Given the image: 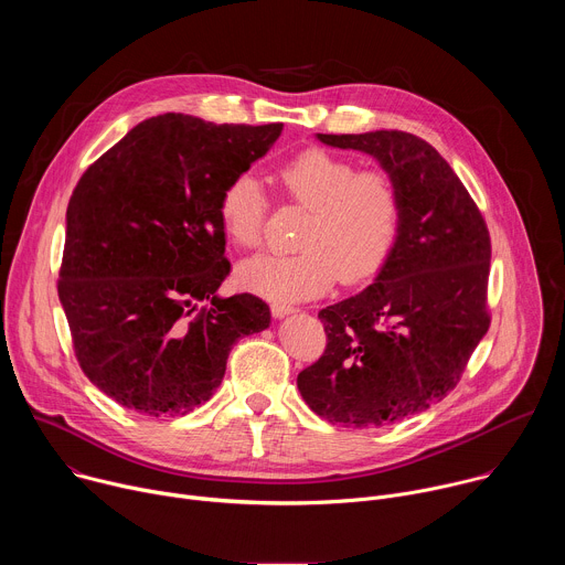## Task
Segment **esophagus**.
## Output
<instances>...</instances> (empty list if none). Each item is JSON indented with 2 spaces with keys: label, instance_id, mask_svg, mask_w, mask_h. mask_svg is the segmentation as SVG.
<instances>
[{
  "label": "esophagus",
  "instance_id": "1",
  "mask_svg": "<svg viewBox=\"0 0 565 565\" xmlns=\"http://www.w3.org/2000/svg\"><path fill=\"white\" fill-rule=\"evenodd\" d=\"M270 310H273V315L275 317H286V315H290V312H295L297 308L295 306H290V303H286V301H273V306H270Z\"/></svg>",
  "mask_w": 565,
  "mask_h": 565
}]
</instances>
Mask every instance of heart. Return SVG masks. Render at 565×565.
Wrapping results in <instances>:
<instances>
[{"mask_svg":"<svg viewBox=\"0 0 565 565\" xmlns=\"http://www.w3.org/2000/svg\"><path fill=\"white\" fill-rule=\"evenodd\" d=\"M281 194L308 207L290 255H257L236 268L238 284L277 301L308 299L333 286L373 277L399 232L402 199L393 177L327 149L310 147L277 170ZM268 199L253 174H236L218 196V221L241 248L264 238Z\"/></svg>","mask_w":565,"mask_h":565,"instance_id":"1","label":"heart"}]
</instances>
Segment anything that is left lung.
<instances>
[{"mask_svg": "<svg viewBox=\"0 0 565 565\" xmlns=\"http://www.w3.org/2000/svg\"><path fill=\"white\" fill-rule=\"evenodd\" d=\"M317 138L373 156L399 190L402 218L375 281L319 310L327 351L297 386L333 425L386 427L440 402L488 333L490 232L427 140L397 129Z\"/></svg>", "mask_w": 565, "mask_h": 565, "instance_id": "obj_1", "label": "left lung"}]
</instances>
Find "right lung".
I'll return each instance as SVG.
<instances>
[{
  "instance_id": "1",
  "label": "right lung",
  "mask_w": 565,
  "mask_h": 565,
  "mask_svg": "<svg viewBox=\"0 0 565 565\" xmlns=\"http://www.w3.org/2000/svg\"><path fill=\"white\" fill-rule=\"evenodd\" d=\"M281 129L163 114L77 181L57 295L79 369L118 405L190 414L218 388L234 342L268 329L259 297L216 295L230 275L218 196Z\"/></svg>"
}]
</instances>
